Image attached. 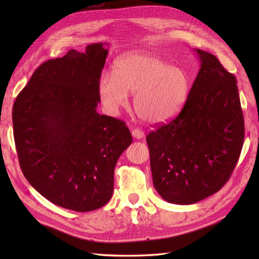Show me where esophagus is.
I'll return each instance as SVG.
<instances>
[{"label":"esophagus","mask_w":259,"mask_h":259,"mask_svg":"<svg viewBox=\"0 0 259 259\" xmlns=\"http://www.w3.org/2000/svg\"><path fill=\"white\" fill-rule=\"evenodd\" d=\"M131 134H133V137H134V138H136V139H142L145 137L144 131L140 130V129H137V128L134 129L133 133H131Z\"/></svg>","instance_id":"34e87169"}]
</instances>
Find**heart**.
<instances>
[{"label":"heart","instance_id":"1","mask_svg":"<svg viewBox=\"0 0 259 259\" xmlns=\"http://www.w3.org/2000/svg\"><path fill=\"white\" fill-rule=\"evenodd\" d=\"M98 90L108 112H117L131 93L139 118L157 124L171 119L183 109L190 91V80L184 70L156 54L131 52L115 61L113 74L103 72L100 75Z\"/></svg>","mask_w":259,"mask_h":259}]
</instances>
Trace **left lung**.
<instances>
[{
	"mask_svg": "<svg viewBox=\"0 0 259 259\" xmlns=\"http://www.w3.org/2000/svg\"><path fill=\"white\" fill-rule=\"evenodd\" d=\"M195 51L200 69L183 110L147 136L153 186L177 205L200 201L227 183L245 137L235 75L213 54Z\"/></svg>",
	"mask_w": 259,
	"mask_h": 259,
	"instance_id": "obj_1",
	"label": "left lung"
}]
</instances>
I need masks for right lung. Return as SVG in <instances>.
Returning a JSON list of instances; mask_svg holds the SVG:
<instances>
[{
    "instance_id": "add662e5",
    "label": "right lung",
    "mask_w": 259,
    "mask_h": 259,
    "mask_svg": "<svg viewBox=\"0 0 259 259\" xmlns=\"http://www.w3.org/2000/svg\"><path fill=\"white\" fill-rule=\"evenodd\" d=\"M106 43L42 63L13 104L24 177L48 200L85 212L111 199L114 167L133 137L123 121L97 112Z\"/></svg>"
}]
</instances>
